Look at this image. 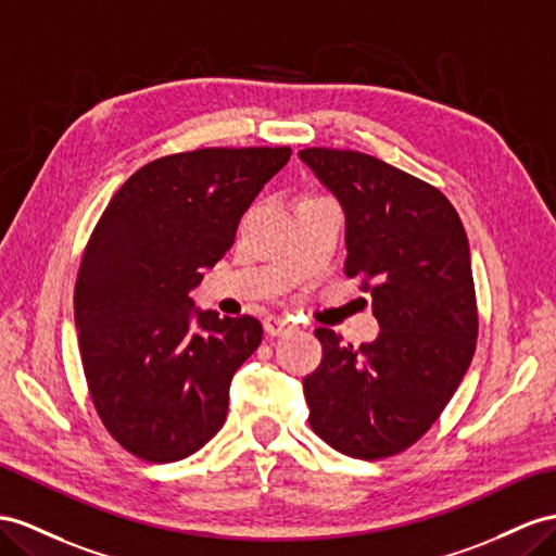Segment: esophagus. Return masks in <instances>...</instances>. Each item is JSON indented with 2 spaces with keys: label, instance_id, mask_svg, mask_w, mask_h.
<instances>
[{
  "label": "esophagus",
  "instance_id": "obj_1",
  "mask_svg": "<svg viewBox=\"0 0 556 556\" xmlns=\"http://www.w3.org/2000/svg\"><path fill=\"white\" fill-rule=\"evenodd\" d=\"M263 326L269 336H281V333H287L293 324L289 317H283V315H269V317H265Z\"/></svg>",
  "mask_w": 556,
  "mask_h": 556
}]
</instances>
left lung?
Listing matches in <instances>:
<instances>
[{
	"label": "left lung",
	"mask_w": 556,
	"mask_h": 556,
	"mask_svg": "<svg viewBox=\"0 0 556 556\" xmlns=\"http://www.w3.org/2000/svg\"><path fill=\"white\" fill-rule=\"evenodd\" d=\"M345 211V275L374 298L380 333L345 345L319 329L321 364L305 376L309 427L350 458L414 446L458 390L479 336L469 244L434 185L357 150L298 152Z\"/></svg>",
	"instance_id": "left-lung-1"
}]
</instances>
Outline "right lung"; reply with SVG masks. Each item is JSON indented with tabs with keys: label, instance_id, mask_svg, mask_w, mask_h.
Returning <instances> with one entry per match:
<instances>
[{
	"label": "right lung",
	"instance_id": "obj_1",
	"mask_svg": "<svg viewBox=\"0 0 556 556\" xmlns=\"http://www.w3.org/2000/svg\"><path fill=\"white\" fill-rule=\"evenodd\" d=\"M291 148H199L138 168L84 247L75 324L98 418L136 458L176 463L213 439L263 326L194 312L190 291Z\"/></svg>",
	"mask_w": 556,
	"mask_h": 556
}]
</instances>
